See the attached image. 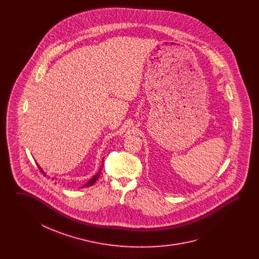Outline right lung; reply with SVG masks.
Segmentation results:
<instances>
[{"mask_svg": "<svg viewBox=\"0 0 259 259\" xmlns=\"http://www.w3.org/2000/svg\"><path fill=\"white\" fill-rule=\"evenodd\" d=\"M103 162H104V158H102V165H101V168L99 169V171L97 172V174H96V175H94V176H93V177H92V178H91V179L87 182V184L83 185L81 188H83V187H88V186H91V185H93L95 184V182L98 180L99 177H100V175H101V172H102V170H103V165H104V164H103ZM37 167H38V169H39V171L42 172L45 176H47V172H45V171L40 168V166H39L37 163ZM52 180H54V179L52 178Z\"/></svg>", "mask_w": 259, "mask_h": 259, "instance_id": "1", "label": "right lung"}]
</instances>
